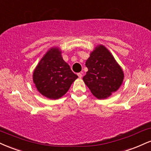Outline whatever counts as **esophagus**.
<instances>
[{
  "label": "esophagus",
  "mask_w": 151,
  "mask_h": 151,
  "mask_svg": "<svg viewBox=\"0 0 151 151\" xmlns=\"http://www.w3.org/2000/svg\"><path fill=\"white\" fill-rule=\"evenodd\" d=\"M78 77L80 78H81L83 77V73H78Z\"/></svg>",
  "instance_id": "obj_1"
}]
</instances>
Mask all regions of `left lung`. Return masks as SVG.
Masks as SVG:
<instances>
[{
    "mask_svg": "<svg viewBox=\"0 0 151 151\" xmlns=\"http://www.w3.org/2000/svg\"><path fill=\"white\" fill-rule=\"evenodd\" d=\"M88 68L83 81L98 99L107 98L121 86L124 72L109 50L97 46L86 62Z\"/></svg>",
    "mask_w": 151,
    "mask_h": 151,
    "instance_id": "obj_1",
    "label": "left lung"
}]
</instances>
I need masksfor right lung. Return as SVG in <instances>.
<instances>
[{"label": "right lung", "instance_id": "obj_1", "mask_svg": "<svg viewBox=\"0 0 151 151\" xmlns=\"http://www.w3.org/2000/svg\"><path fill=\"white\" fill-rule=\"evenodd\" d=\"M77 78L57 47L51 48L46 53L33 73V81L37 90L52 100L64 95Z\"/></svg>", "mask_w": 151, "mask_h": 151}]
</instances>
